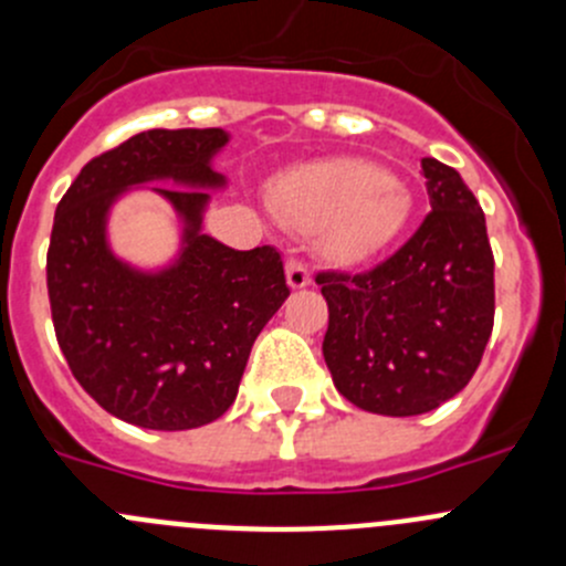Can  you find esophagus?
<instances>
[{
	"mask_svg": "<svg viewBox=\"0 0 566 566\" xmlns=\"http://www.w3.org/2000/svg\"><path fill=\"white\" fill-rule=\"evenodd\" d=\"M287 284L293 290H304L306 284H312L310 268H306L301 260H290L287 262Z\"/></svg>",
	"mask_w": 566,
	"mask_h": 566,
	"instance_id": "esophagus-1",
	"label": "esophagus"
}]
</instances>
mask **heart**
<instances>
[{"instance_id":"1","label":"heart","mask_w":566,"mask_h":566,"mask_svg":"<svg viewBox=\"0 0 566 566\" xmlns=\"http://www.w3.org/2000/svg\"><path fill=\"white\" fill-rule=\"evenodd\" d=\"M271 205L287 224L317 232L325 256L356 265L384 251L410 216V193L367 161L315 164L279 177Z\"/></svg>"}]
</instances>
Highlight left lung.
Instances as JSON below:
<instances>
[{"label":"left lung","mask_w":566,"mask_h":566,"mask_svg":"<svg viewBox=\"0 0 566 566\" xmlns=\"http://www.w3.org/2000/svg\"><path fill=\"white\" fill-rule=\"evenodd\" d=\"M427 219L367 273H317L328 304L323 356L336 391L380 416H419L468 386L493 331L484 213L458 169L421 158Z\"/></svg>","instance_id":"obj_1"}]
</instances>
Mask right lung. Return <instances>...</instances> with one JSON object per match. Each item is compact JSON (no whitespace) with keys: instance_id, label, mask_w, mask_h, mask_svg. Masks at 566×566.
Returning a JSON list of instances; mask_svg holds the SVG:
<instances>
[{"instance_id":"obj_1","label":"right lung","mask_w":566,"mask_h":566,"mask_svg":"<svg viewBox=\"0 0 566 566\" xmlns=\"http://www.w3.org/2000/svg\"><path fill=\"white\" fill-rule=\"evenodd\" d=\"M221 128H153L93 158L60 199L51 230V317L73 378L117 419L145 430H193L227 413L249 353L287 301L273 247L238 251L202 232ZM167 198L181 247L139 269L107 243L111 208L134 187Z\"/></svg>"}]
</instances>
